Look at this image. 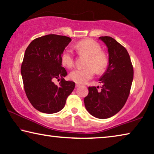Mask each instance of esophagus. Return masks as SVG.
Wrapping results in <instances>:
<instances>
[{
	"mask_svg": "<svg viewBox=\"0 0 154 154\" xmlns=\"http://www.w3.org/2000/svg\"><path fill=\"white\" fill-rule=\"evenodd\" d=\"M81 86V84H76V87H79V86Z\"/></svg>",
	"mask_w": 154,
	"mask_h": 154,
	"instance_id": "34e87169",
	"label": "esophagus"
}]
</instances>
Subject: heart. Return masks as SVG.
Here are the masks:
<instances>
[{"label":"heart","instance_id":"heart-1","mask_svg":"<svg viewBox=\"0 0 154 154\" xmlns=\"http://www.w3.org/2000/svg\"><path fill=\"white\" fill-rule=\"evenodd\" d=\"M77 53L80 55H87L88 58L86 62V68H78L71 71L69 77L76 83L84 84L93 77L95 73L102 74L109 66V58L99 43L86 38L77 42L75 45ZM61 61L63 65L68 68H72L75 63V57L70 50L66 49L62 52Z\"/></svg>","mask_w":154,"mask_h":154}]
</instances>
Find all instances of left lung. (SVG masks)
Masks as SVG:
<instances>
[{
    "label": "left lung",
    "instance_id": "1",
    "mask_svg": "<svg viewBox=\"0 0 154 154\" xmlns=\"http://www.w3.org/2000/svg\"><path fill=\"white\" fill-rule=\"evenodd\" d=\"M108 48L109 64L100 79L99 86H89L84 98L85 107L95 118L106 119L118 113L125 106L130 93L134 68L126 48L111 36H100Z\"/></svg>",
    "mask_w": 154,
    "mask_h": 154
}]
</instances>
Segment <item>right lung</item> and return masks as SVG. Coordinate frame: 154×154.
<instances>
[{"label": "right lung", "mask_w": 154, "mask_h": 154, "mask_svg": "<svg viewBox=\"0 0 154 154\" xmlns=\"http://www.w3.org/2000/svg\"><path fill=\"white\" fill-rule=\"evenodd\" d=\"M71 41L70 37L48 34L34 39L25 52L21 64L24 90L31 104L38 111L54 113L63 109L75 84L66 81L61 56ZM54 79L60 80L59 85Z\"/></svg>", "instance_id": "add662e5"}]
</instances>
